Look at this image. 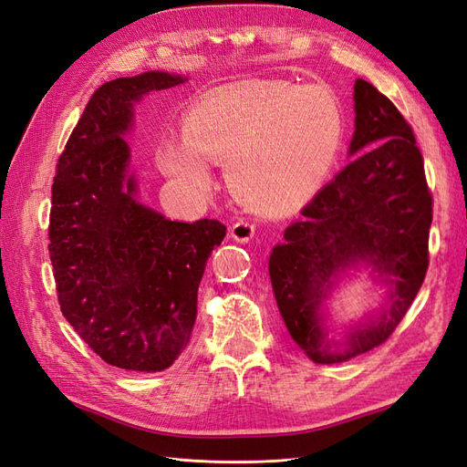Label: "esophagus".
<instances>
[{
    "instance_id": "obj_1",
    "label": "esophagus",
    "mask_w": 467,
    "mask_h": 467,
    "mask_svg": "<svg viewBox=\"0 0 467 467\" xmlns=\"http://www.w3.org/2000/svg\"><path fill=\"white\" fill-rule=\"evenodd\" d=\"M254 233H255V227L248 219H238L231 227V236L236 240V243H250L254 238Z\"/></svg>"
}]
</instances>
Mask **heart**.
I'll use <instances>...</instances> for the list:
<instances>
[{"instance_id":"b5f03b06","label":"heart","mask_w":467,"mask_h":467,"mask_svg":"<svg viewBox=\"0 0 467 467\" xmlns=\"http://www.w3.org/2000/svg\"><path fill=\"white\" fill-rule=\"evenodd\" d=\"M343 116L320 85L250 81L195 104L186 135L169 133L159 149L162 169L202 190L212 164L229 162L238 195L260 209L285 212L305 203L337 157Z\"/></svg>"}]
</instances>
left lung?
I'll return each instance as SVG.
<instances>
[{"instance_id": "left-lung-1", "label": "left lung", "mask_w": 467, "mask_h": 467, "mask_svg": "<svg viewBox=\"0 0 467 467\" xmlns=\"http://www.w3.org/2000/svg\"><path fill=\"white\" fill-rule=\"evenodd\" d=\"M358 153L283 234L269 255V277L293 341L318 365L343 363L382 345L410 310L429 267L432 195L411 126L394 102L355 81ZM358 263L393 285L390 306L336 342L319 306L339 273Z\"/></svg>"}]
</instances>
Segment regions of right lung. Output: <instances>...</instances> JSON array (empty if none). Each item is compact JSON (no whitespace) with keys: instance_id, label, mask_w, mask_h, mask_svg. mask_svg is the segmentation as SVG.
Masks as SVG:
<instances>
[{"instance_id":"obj_1","label":"right lung","mask_w":467,"mask_h":467,"mask_svg":"<svg viewBox=\"0 0 467 467\" xmlns=\"http://www.w3.org/2000/svg\"><path fill=\"white\" fill-rule=\"evenodd\" d=\"M186 78L147 71L100 85L57 159L50 262L62 314L104 363L161 372L182 355L205 264L227 227L169 221L135 200L133 102Z\"/></svg>"}]
</instances>
